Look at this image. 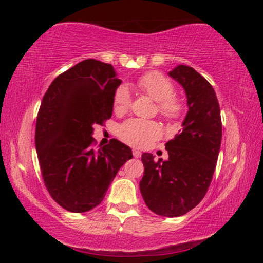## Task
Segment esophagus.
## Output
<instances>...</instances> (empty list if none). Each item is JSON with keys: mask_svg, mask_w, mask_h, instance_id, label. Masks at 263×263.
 I'll use <instances>...</instances> for the list:
<instances>
[{"mask_svg": "<svg viewBox=\"0 0 263 263\" xmlns=\"http://www.w3.org/2000/svg\"><path fill=\"white\" fill-rule=\"evenodd\" d=\"M140 155H141V152H140V151H138V149H133V157H135V158H140Z\"/></svg>", "mask_w": 263, "mask_h": 263, "instance_id": "34e87169", "label": "esophagus"}]
</instances>
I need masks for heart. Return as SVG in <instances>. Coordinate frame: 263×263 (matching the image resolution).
I'll return each instance as SVG.
<instances>
[{
    "label": "heart",
    "instance_id": "b5f03b06",
    "mask_svg": "<svg viewBox=\"0 0 263 263\" xmlns=\"http://www.w3.org/2000/svg\"><path fill=\"white\" fill-rule=\"evenodd\" d=\"M138 87L151 99L158 102L159 114L168 119L179 118L182 112V103L174 97V87L172 82L158 72L144 75L138 81ZM131 103L130 89L126 84L117 88L114 96V109L122 112L128 109ZM160 127L157 123L130 119L119 127V137L135 147H148L160 137Z\"/></svg>",
    "mask_w": 263,
    "mask_h": 263
}]
</instances>
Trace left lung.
<instances>
[{
  "label": "left lung",
  "instance_id": "8db88e82",
  "mask_svg": "<svg viewBox=\"0 0 263 263\" xmlns=\"http://www.w3.org/2000/svg\"><path fill=\"white\" fill-rule=\"evenodd\" d=\"M168 75L179 82L186 96L188 112L182 130L166 142L168 159L154 161L142 153V198L151 211L180 217L202 201L211 183L220 149L221 119L216 92L193 67L179 65Z\"/></svg>",
  "mask_w": 263,
  "mask_h": 263
}]
</instances>
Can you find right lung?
<instances>
[{"instance_id": "1", "label": "right lung", "mask_w": 263, "mask_h": 263, "mask_svg": "<svg viewBox=\"0 0 263 263\" xmlns=\"http://www.w3.org/2000/svg\"><path fill=\"white\" fill-rule=\"evenodd\" d=\"M122 83L109 64L87 59L54 79L35 123V149L48 193L70 212H87L103 201L131 148L117 139L94 149L95 124L109 119Z\"/></svg>"}]
</instances>
